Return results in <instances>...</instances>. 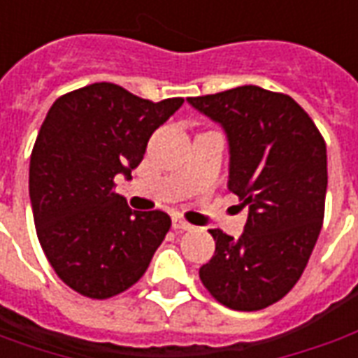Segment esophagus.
<instances>
[{
  "label": "esophagus",
  "instance_id": "obj_1",
  "mask_svg": "<svg viewBox=\"0 0 358 358\" xmlns=\"http://www.w3.org/2000/svg\"><path fill=\"white\" fill-rule=\"evenodd\" d=\"M172 228H174V230H180V232H182V230H192V228H194V226L189 224V222H186V220H182V218H172Z\"/></svg>",
  "mask_w": 358,
  "mask_h": 358
}]
</instances>
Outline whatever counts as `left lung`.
I'll list each match as a JSON object with an SVG mask.
<instances>
[{"instance_id": "left-lung-1", "label": "left lung", "mask_w": 358, "mask_h": 358, "mask_svg": "<svg viewBox=\"0 0 358 358\" xmlns=\"http://www.w3.org/2000/svg\"><path fill=\"white\" fill-rule=\"evenodd\" d=\"M187 101L228 134V189L249 207L240 240L209 230L217 249L199 278L224 307L261 310L297 284L318 240L326 141L299 103L280 92L240 86Z\"/></svg>"}]
</instances>
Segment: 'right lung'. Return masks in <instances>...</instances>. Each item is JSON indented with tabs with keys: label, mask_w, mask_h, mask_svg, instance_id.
<instances>
[{
	"label": "right lung",
	"mask_w": 358,
	"mask_h": 358,
	"mask_svg": "<svg viewBox=\"0 0 358 358\" xmlns=\"http://www.w3.org/2000/svg\"><path fill=\"white\" fill-rule=\"evenodd\" d=\"M182 103L97 82L51 105L30 155V203L48 261L84 297L109 299L132 287L171 230L163 210L130 209L115 178H132L151 134Z\"/></svg>",
	"instance_id": "add662e5"
}]
</instances>
